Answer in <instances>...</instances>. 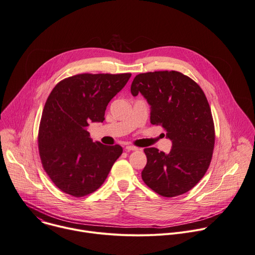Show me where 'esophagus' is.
I'll use <instances>...</instances> for the list:
<instances>
[{"label":"esophagus","mask_w":255,"mask_h":255,"mask_svg":"<svg viewBox=\"0 0 255 255\" xmlns=\"http://www.w3.org/2000/svg\"><path fill=\"white\" fill-rule=\"evenodd\" d=\"M125 149H126L127 151H133V150H138V148H137L136 146H133V145H130V144L126 145Z\"/></svg>","instance_id":"1"}]
</instances>
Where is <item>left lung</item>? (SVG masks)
Returning a JSON list of instances; mask_svg holds the SVG:
<instances>
[{
	"label": "left lung",
	"mask_w": 255,
	"mask_h": 255,
	"mask_svg": "<svg viewBox=\"0 0 255 255\" xmlns=\"http://www.w3.org/2000/svg\"><path fill=\"white\" fill-rule=\"evenodd\" d=\"M131 94H141L150 106V123L161 125L172 141L169 153L145 148L147 163L141 177L157 194L186 193L201 180L211 164L215 145L212 111L200 86L177 71L136 75Z\"/></svg>",
	"instance_id": "8db88e82"
}]
</instances>
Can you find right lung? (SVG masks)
<instances>
[{
	"instance_id": "1",
	"label": "right lung",
	"mask_w": 255,
	"mask_h": 255,
	"mask_svg": "<svg viewBox=\"0 0 255 255\" xmlns=\"http://www.w3.org/2000/svg\"><path fill=\"white\" fill-rule=\"evenodd\" d=\"M130 73L78 74L60 81L45 102L38 131L41 164L63 192L82 197L99 189L123 148L94 142L87 127L103 122L110 101Z\"/></svg>"
}]
</instances>
